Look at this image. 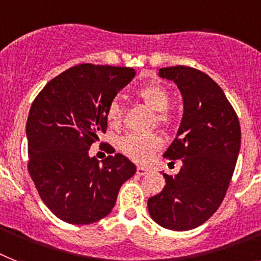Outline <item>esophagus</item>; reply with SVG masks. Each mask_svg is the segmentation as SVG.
I'll list each match as a JSON object with an SVG mask.
<instances>
[{
	"instance_id": "obj_1",
	"label": "esophagus",
	"mask_w": 261,
	"mask_h": 261,
	"mask_svg": "<svg viewBox=\"0 0 261 261\" xmlns=\"http://www.w3.org/2000/svg\"><path fill=\"white\" fill-rule=\"evenodd\" d=\"M149 169H147V167H143V166H138L137 167V174L138 175H146L147 174V173H149Z\"/></svg>"
}]
</instances>
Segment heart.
<instances>
[{"label":"heart","mask_w":261,"mask_h":261,"mask_svg":"<svg viewBox=\"0 0 261 261\" xmlns=\"http://www.w3.org/2000/svg\"><path fill=\"white\" fill-rule=\"evenodd\" d=\"M142 101L145 103L150 110L155 111L156 124L165 126L169 123V114L167 107L170 105V96L169 92L161 86H147L143 87L138 92ZM106 116L109 123L119 124L122 119V109L118 100L110 101ZM162 146V141L156 134H128L123 137L119 142L120 150L135 162L145 164L151 160V156L155 154Z\"/></svg>","instance_id":"1"}]
</instances>
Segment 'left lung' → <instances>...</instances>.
I'll list each match as a JSON object with an SVG mask.
<instances>
[{
	"label": "left lung",
	"mask_w": 261,
	"mask_h": 261,
	"mask_svg": "<svg viewBox=\"0 0 261 261\" xmlns=\"http://www.w3.org/2000/svg\"><path fill=\"white\" fill-rule=\"evenodd\" d=\"M175 83L184 114L165 158L182 160L178 174L164 173V190L147 201L151 219L166 229L190 230L204 224L221 205L240 152L241 130L224 91L206 73L177 65L161 68Z\"/></svg>",
	"instance_id": "left-lung-1"
}]
</instances>
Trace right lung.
<instances>
[{
    "label": "right lung",
    "instance_id": "1",
    "mask_svg": "<svg viewBox=\"0 0 261 261\" xmlns=\"http://www.w3.org/2000/svg\"><path fill=\"white\" fill-rule=\"evenodd\" d=\"M134 76V68L76 65L46 83L32 105L28 167L42 202L63 221L84 225L106 217L137 171L122 154L101 164L88 154L107 127L110 101Z\"/></svg>",
    "mask_w": 261,
    "mask_h": 261
}]
</instances>
